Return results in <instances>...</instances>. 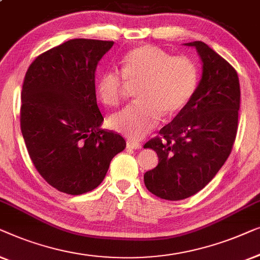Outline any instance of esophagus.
Returning <instances> with one entry per match:
<instances>
[{"label": "esophagus", "instance_id": "34e87169", "mask_svg": "<svg viewBox=\"0 0 260 260\" xmlns=\"http://www.w3.org/2000/svg\"><path fill=\"white\" fill-rule=\"evenodd\" d=\"M127 147H128V148H132V149H139V148H141V147H142V145L140 144V142L128 140V141H127Z\"/></svg>", "mask_w": 260, "mask_h": 260}]
</instances>
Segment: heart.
Returning a JSON list of instances; mask_svg holds the SVG:
<instances>
[{"instance_id": "b5f03b06", "label": "heart", "mask_w": 260, "mask_h": 260, "mask_svg": "<svg viewBox=\"0 0 260 260\" xmlns=\"http://www.w3.org/2000/svg\"><path fill=\"white\" fill-rule=\"evenodd\" d=\"M122 75L109 69L95 83V93L106 106L121 101L126 86H137L139 101L111 115L109 127L140 139L158 125L164 114L172 118L187 107L199 83V66L192 57L172 56L156 46L144 45L122 58Z\"/></svg>"}]
</instances>
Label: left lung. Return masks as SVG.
I'll return each instance as SVG.
<instances>
[{"instance_id":"obj_1","label":"left lung","mask_w":260,"mask_h":260,"mask_svg":"<svg viewBox=\"0 0 260 260\" xmlns=\"http://www.w3.org/2000/svg\"><path fill=\"white\" fill-rule=\"evenodd\" d=\"M185 46L194 47L202 58V80L187 107L144 146L159 158L158 166L144 174L146 187L166 200L186 199L203 189L229 158L238 129L236 69L206 43Z\"/></svg>"}]
</instances>
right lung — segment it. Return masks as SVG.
<instances>
[{"label":"right lung","instance_id":"add662e5","mask_svg":"<svg viewBox=\"0 0 260 260\" xmlns=\"http://www.w3.org/2000/svg\"><path fill=\"white\" fill-rule=\"evenodd\" d=\"M113 41L74 39L47 50L25 73L21 132L41 177L57 191L79 196L96 188L126 141L101 129L95 71Z\"/></svg>","mask_w":260,"mask_h":260}]
</instances>
